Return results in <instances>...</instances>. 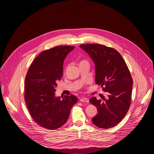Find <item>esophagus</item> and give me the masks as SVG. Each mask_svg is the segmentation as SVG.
I'll use <instances>...</instances> for the list:
<instances>
[{
    "label": "esophagus",
    "instance_id": "34e87169",
    "mask_svg": "<svg viewBox=\"0 0 154 154\" xmlns=\"http://www.w3.org/2000/svg\"><path fill=\"white\" fill-rule=\"evenodd\" d=\"M81 102H84L89 103V99L87 97H84L80 99Z\"/></svg>",
    "mask_w": 154,
    "mask_h": 154
}]
</instances>
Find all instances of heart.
<instances>
[{"instance_id": "obj_1", "label": "heart", "mask_w": 154, "mask_h": 154, "mask_svg": "<svg viewBox=\"0 0 154 154\" xmlns=\"http://www.w3.org/2000/svg\"><path fill=\"white\" fill-rule=\"evenodd\" d=\"M87 62V61H85V60H82V61H81V62Z\"/></svg>"}]
</instances>
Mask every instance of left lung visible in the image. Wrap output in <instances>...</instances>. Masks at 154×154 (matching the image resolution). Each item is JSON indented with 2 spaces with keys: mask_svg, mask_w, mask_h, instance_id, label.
Wrapping results in <instances>:
<instances>
[{
  "mask_svg": "<svg viewBox=\"0 0 154 154\" xmlns=\"http://www.w3.org/2000/svg\"><path fill=\"white\" fill-rule=\"evenodd\" d=\"M80 47L94 62L96 83L109 94L103 102L96 97L89 100L97 110L92 121L100 128H112L122 120L131 106L133 80L129 69L112 48L97 44H82Z\"/></svg>",
  "mask_w": 154,
  "mask_h": 154,
  "instance_id": "obj_1",
  "label": "left lung"
}]
</instances>
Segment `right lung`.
<instances>
[{
    "label": "right lung",
    "instance_id": "1",
    "mask_svg": "<svg viewBox=\"0 0 154 154\" xmlns=\"http://www.w3.org/2000/svg\"><path fill=\"white\" fill-rule=\"evenodd\" d=\"M74 46L60 45L41 52L32 63L25 80V100L33 120L42 127L55 130L67 121L77 102L76 96H55L63 75V61Z\"/></svg>",
    "mask_w": 154,
    "mask_h": 154
}]
</instances>
